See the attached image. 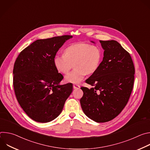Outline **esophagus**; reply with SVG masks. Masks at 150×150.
<instances>
[{
  "instance_id": "34e87169",
  "label": "esophagus",
  "mask_w": 150,
  "mask_h": 150,
  "mask_svg": "<svg viewBox=\"0 0 150 150\" xmlns=\"http://www.w3.org/2000/svg\"><path fill=\"white\" fill-rule=\"evenodd\" d=\"M73 87H74V89H79L80 88L79 85H76V84H74L73 85Z\"/></svg>"
}]
</instances>
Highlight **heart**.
Here are the masks:
<instances>
[{"label":"heart","instance_id":"b5f03b06","mask_svg":"<svg viewBox=\"0 0 150 150\" xmlns=\"http://www.w3.org/2000/svg\"><path fill=\"white\" fill-rule=\"evenodd\" d=\"M101 57L102 52L98 46L77 42L67 47L64 54H56L53 63L62 74H67L74 64L75 69L65 76V80L67 82L79 83L87 73L93 74L97 71Z\"/></svg>","mask_w":150,"mask_h":150}]
</instances>
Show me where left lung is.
Returning <instances> with one entry per match:
<instances>
[{
  "instance_id": "left-lung-1",
  "label": "left lung",
  "mask_w": 150,
  "mask_h": 150,
  "mask_svg": "<svg viewBox=\"0 0 150 150\" xmlns=\"http://www.w3.org/2000/svg\"><path fill=\"white\" fill-rule=\"evenodd\" d=\"M100 42L104 57L85 81L93 87L81 88L83 94L80 103L85 115L103 123L115 118L126 106L133 88L135 68L131 55L117 41Z\"/></svg>"
}]
</instances>
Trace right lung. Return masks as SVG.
Masks as SVG:
<instances>
[{
	"instance_id": "add662e5",
	"label": "right lung",
	"mask_w": 150,
	"mask_h": 150,
	"mask_svg": "<svg viewBox=\"0 0 150 150\" xmlns=\"http://www.w3.org/2000/svg\"><path fill=\"white\" fill-rule=\"evenodd\" d=\"M72 35L37 40L18 55L13 67V87L17 100L33 120L49 122L62 112L72 92V83L60 85L53 59Z\"/></svg>"
}]
</instances>
